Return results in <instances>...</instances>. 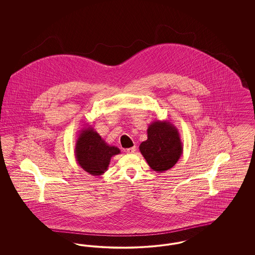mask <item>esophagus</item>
Masks as SVG:
<instances>
[{
    "mask_svg": "<svg viewBox=\"0 0 255 255\" xmlns=\"http://www.w3.org/2000/svg\"><path fill=\"white\" fill-rule=\"evenodd\" d=\"M135 152V147H131V148H128L126 150V153L127 154H133Z\"/></svg>",
    "mask_w": 255,
    "mask_h": 255,
    "instance_id": "1",
    "label": "esophagus"
}]
</instances>
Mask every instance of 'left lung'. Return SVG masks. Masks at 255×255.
<instances>
[{"label": "left lung", "instance_id": "left-lung-1", "mask_svg": "<svg viewBox=\"0 0 255 255\" xmlns=\"http://www.w3.org/2000/svg\"><path fill=\"white\" fill-rule=\"evenodd\" d=\"M147 139L139 151L151 169L164 172L172 168L182 154V140L178 129L169 122H153L147 129Z\"/></svg>", "mask_w": 255, "mask_h": 255}]
</instances>
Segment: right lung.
Wrapping results in <instances>:
<instances>
[{"label":"right lung","instance_id":"add662e5","mask_svg":"<svg viewBox=\"0 0 255 255\" xmlns=\"http://www.w3.org/2000/svg\"><path fill=\"white\" fill-rule=\"evenodd\" d=\"M121 150L111 146L91 126L83 128L76 139L74 155L79 166L93 176H101L109 167L111 158Z\"/></svg>","mask_w":255,"mask_h":255}]
</instances>
